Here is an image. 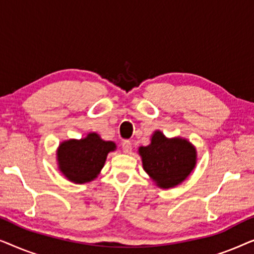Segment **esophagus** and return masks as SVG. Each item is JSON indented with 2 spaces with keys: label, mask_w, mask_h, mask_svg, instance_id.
<instances>
[{
  "label": "esophagus",
  "mask_w": 254,
  "mask_h": 254,
  "mask_svg": "<svg viewBox=\"0 0 254 254\" xmlns=\"http://www.w3.org/2000/svg\"><path fill=\"white\" fill-rule=\"evenodd\" d=\"M131 143L129 141H124L123 142V150L125 154H130L131 152Z\"/></svg>",
  "instance_id": "obj_1"
}]
</instances>
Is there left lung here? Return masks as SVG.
<instances>
[{"label":"left lung","mask_w":254,"mask_h":254,"mask_svg":"<svg viewBox=\"0 0 254 254\" xmlns=\"http://www.w3.org/2000/svg\"><path fill=\"white\" fill-rule=\"evenodd\" d=\"M142 166L159 189H172L182 184L196 165V148L187 138L166 137L155 130L150 143L138 148Z\"/></svg>","instance_id":"8db88e82"}]
</instances>
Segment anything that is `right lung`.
Wrapping results in <instances>:
<instances>
[{
  "label": "right lung",
  "mask_w": 254,
  "mask_h": 254,
  "mask_svg": "<svg viewBox=\"0 0 254 254\" xmlns=\"http://www.w3.org/2000/svg\"><path fill=\"white\" fill-rule=\"evenodd\" d=\"M116 149L113 141L103 140L95 131L79 140L69 138L58 147V169L69 182L90 183L98 177L107 155Z\"/></svg>",
  "instance_id": "right-lung-1"
}]
</instances>
